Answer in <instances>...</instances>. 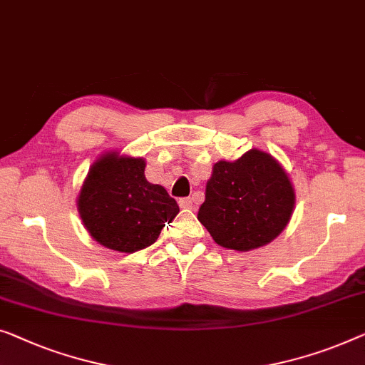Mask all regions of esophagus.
<instances>
[{
    "mask_svg": "<svg viewBox=\"0 0 365 365\" xmlns=\"http://www.w3.org/2000/svg\"><path fill=\"white\" fill-rule=\"evenodd\" d=\"M179 205H181V209H192L194 207V200L191 197L179 199Z\"/></svg>",
    "mask_w": 365,
    "mask_h": 365,
    "instance_id": "esophagus-1",
    "label": "esophagus"
}]
</instances>
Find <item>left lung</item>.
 <instances>
[{"instance_id": "1", "label": "left lung", "mask_w": 365, "mask_h": 365, "mask_svg": "<svg viewBox=\"0 0 365 365\" xmlns=\"http://www.w3.org/2000/svg\"><path fill=\"white\" fill-rule=\"evenodd\" d=\"M297 194L270 153L247 151L212 166L197 219L220 247L248 252L268 245L287 229Z\"/></svg>"}]
</instances>
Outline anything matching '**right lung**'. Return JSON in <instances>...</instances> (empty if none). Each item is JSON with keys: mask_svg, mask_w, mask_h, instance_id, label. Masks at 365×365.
<instances>
[{"mask_svg": "<svg viewBox=\"0 0 365 365\" xmlns=\"http://www.w3.org/2000/svg\"><path fill=\"white\" fill-rule=\"evenodd\" d=\"M145 168V158L107 151L83 179L77 195L82 224L95 242L110 250H143L179 212L165 187L146 181Z\"/></svg>", "mask_w": 365, "mask_h": 365, "instance_id": "obj_1", "label": "right lung"}]
</instances>
